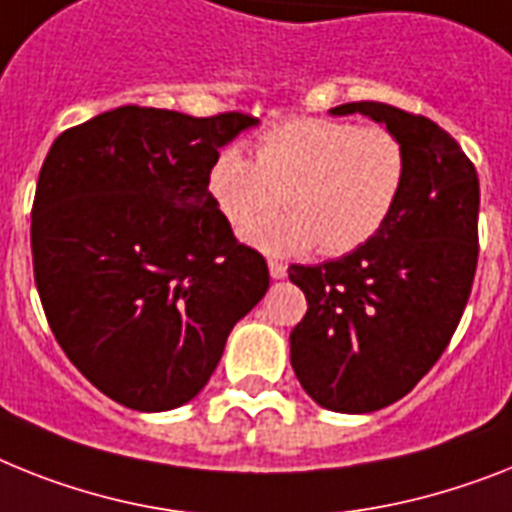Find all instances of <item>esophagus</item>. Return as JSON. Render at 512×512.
<instances>
[{"label": "esophagus", "mask_w": 512, "mask_h": 512, "mask_svg": "<svg viewBox=\"0 0 512 512\" xmlns=\"http://www.w3.org/2000/svg\"><path fill=\"white\" fill-rule=\"evenodd\" d=\"M269 274H272V280H282L287 274V266L282 261H269Z\"/></svg>", "instance_id": "1"}]
</instances>
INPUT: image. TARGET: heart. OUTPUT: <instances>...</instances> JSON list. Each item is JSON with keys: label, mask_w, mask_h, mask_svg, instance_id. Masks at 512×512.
Wrapping results in <instances>:
<instances>
[{"label": "heart", "mask_w": 512, "mask_h": 512, "mask_svg": "<svg viewBox=\"0 0 512 512\" xmlns=\"http://www.w3.org/2000/svg\"><path fill=\"white\" fill-rule=\"evenodd\" d=\"M405 180L408 151L395 130L324 117L272 125L256 141V159L238 143L222 146L209 167V193L232 230L282 200L291 206L243 232L274 256L358 251L390 222Z\"/></svg>", "instance_id": "b5f03b06"}]
</instances>
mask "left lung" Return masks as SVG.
Segmentation results:
<instances>
[{"instance_id":"1","label":"left lung","mask_w":512,"mask_h":512,"mask_svg":"<svg viewBox=\"0 0 512 512\" xmlns=\"http://www.w3.org/2000/svg\"><path fill=\"white\" fill-rule=\"evenodd\" d=\"M329 112H361L395 130L408 180L377 238L287 269L308 301L290 332V363L322 408L371 413L408 395L458 327L479 261V177L453 135L424 114L379 101Z\"/></svg>"}]
</instances>
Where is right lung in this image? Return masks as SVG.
Segmentation results:
<instances>
[{"mask_svg": "<svg viewBox=\"0 0 512 512\" xmlns=\"http://www.w3.org/2000/svg\"><path fill=\"white\" fill-rule=\"evenodd\" d=\"M243 112L117 107L65 130L38 172L33 277L75 369L114 403L170 411L204 390L227 335L269 290L209 193Z\"/></svg>", "mask_w": 512, "mask_h": 512, "instance_id": "right-lung-1", "label": "right lung"}]
</instances>
